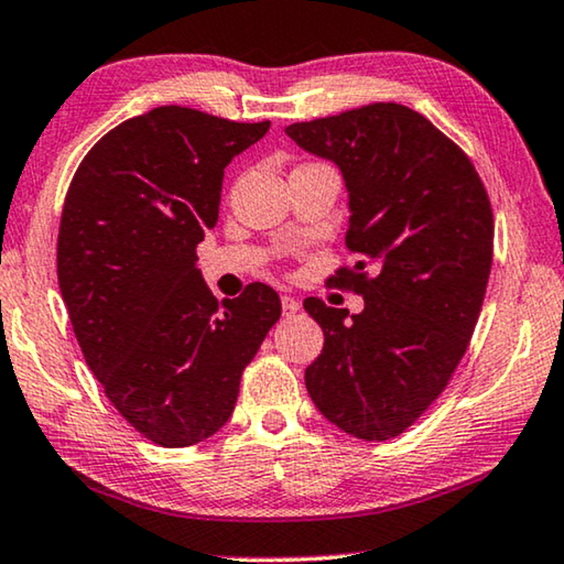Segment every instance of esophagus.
<instances>
[{
    "label": "esophagus",
    "mask_w": 564,
    "mask_h": 564,
    "mask_svg": "<svg viewBox=\"0 0 564 564\" xmlns=\"http://www.w3.org/2000/svg\"><path fill=\"white\" fill-rule=\"evenodd\" d=\"M282 312L284 315H294V312H300V300L290 297V294H282Z\"/></svg>",
    "instance_id": "obj_1"
}]
</instances>
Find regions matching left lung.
<instances>
[{"label": "left lung", "instance_id": "left-lung-1", "mask_svg": "<svg viewBox=\"0 0 564 564\" xmlns=\"http://www.w3.org/2000/svg\"><path fill=\"white\" fill-rule=\"evenodd\" d=\"M288 135L340 166L345 245L362 257L335 272L366 300L360 315L305 300L325 333L307 393L350 436L395 438L444 393L469 348L494 257L489 194L469 155L398 102L292 123Z\"/></svg>", "mask_w": 564, "mask_h": 564}]
</instances>
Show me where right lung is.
Segmentation results:
<instances>
[{"instance_id":"add662e5","label":"right lung","mask_w":564,"mask_h":564,"mask_svg":"<svg viewBox=\"0 0 564 564\" xmlns=\"http://www.w3.org/2000/svg\"><path fill=\"white\" fill-rule=\"evenodd\" d=\"M267 131L161 106L93 145L67 188L57 282L108 401L163 448L214 436L282 315L262 282L216 302L196 247L219 219L224 169Z\"/></svg>"}]
</instances>
